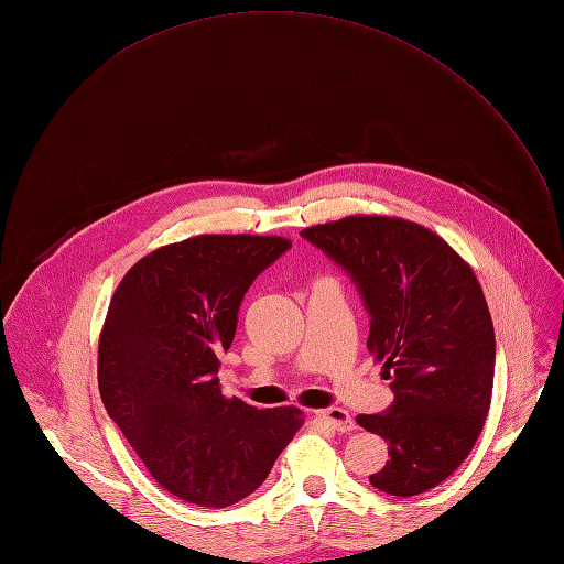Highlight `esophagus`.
Returning a JSON list of instances; mask_svg holds the SVG:
<instances>
[{"label":"esophagus","instance_id":"esophagus-1","mask_svg":"<svg viewBox=\"0 0 564 564\" xmlns=\"http://www.w3.org/2000/svg\"><path fill=\"white\" fill-rule=\"evenodd\" d=\"M315 419H317V423L327 425V427L334 430V432H349V430H354L351 416H349V413H347L345 409H338V406L315 411Z\"/></svg>","mask_w":564,"mask_h":564}]
</instances>
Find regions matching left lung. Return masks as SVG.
I'll return each mask as SVG.
<instances>
[{"label": "left lung", "mask_w": 564, "mask_h": 564, "mask_svg": "<svg viewBox=\"0 0 564 564\" xmlns=\"http://www.w3.org/2000/svg\"><path fill=\"white\" fill-rule=\"evenodd\" d=\"M359 285L368 349L393 404L357 423L389 443L370 485L393 496L434 489L462 466L485 427L496 338L470 264L434 230L402 217L349 215L302 230Z\"/></svg>", "instance_id": "left-lung-1"}]
</instances>
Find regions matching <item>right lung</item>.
<instances>
[{
    "mask_svg": "<svg viewBox=\"0 0 564 564\" xmlns=\"http://www.w3.org/2000/svg\"><path fill=\"white\" fill-rule=\"evenodd\" d=\"M279 235H196L155 249L118 283L98 343V387L148 473L198 508L253 494L304 425L297 406L256 409L219 389L253 279Z\"/></svg>",
    "mask_w": 564,
    "mask_h": 564,
    "instance_id": "add662e5",
    "label": "right lung"
}]
</instances>
